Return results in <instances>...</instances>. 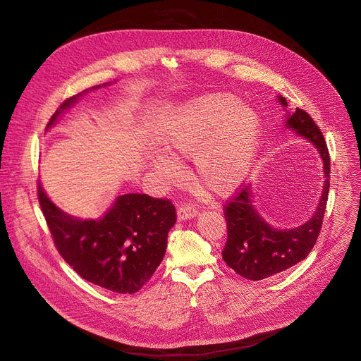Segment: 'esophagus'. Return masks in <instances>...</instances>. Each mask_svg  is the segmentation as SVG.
Here are the masks:
<instances>
[{
	"mask_svg": "<svg viewBox=\"0 0 361 361\" xmlns=\"http://www.w3.org/2000/svg\"><path fill=\"white\" fill-rule=\"evenodd\" d=\"M197 216V209L195 206L190 204H184L177 211V218L178 221H185V219H193Z\"/></svg>",
	"mask_w": 361,
	"mask_h": 361,
	"instance_id": "1",
	"label": "esophagus"
}]
</instances>
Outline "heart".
<instances>
[{"label":"heart","mask_w":361,"mask_h":361,"mask_svg":"<svg viewBox=\"0 0 361 361\" xmlns=\"http://www.w3.org/2000/svg\"><path fill=\"white\" fill-rule=\"evenodd\" d=\"M263 137L259 114L233 93L204 94L181 108L166 124L161 145L171 158L193 157V176L216 196L233 193L249 177ZM162 155L152 168L168 184L178 181L177 164Z\"/></svg>","instance_id":"heart-1"}]
</instances>
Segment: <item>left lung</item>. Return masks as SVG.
<instances>
[{"label": "left lung", "mask_w": 361, "mask_h": 361, "mask_svg": "<svg viewBox=\"0 0 361 361\" xmlns=\"http://www.w3.org/2000/svg\"><path fill=\"white\" fill-rule=\"evenodd\" d=\"M278 102L286 111V127L297 136L310 142L319 152L324 165V187L316 211L312 218L294 228H275L264 219L253 204L252 185L244 187L225 207L228 237L222 252V259L238 275L250 281H260L290 269L306 259L316 244L324 221L329 193L331 161L322 131L307 112L295 108L288 112L287 99L279 94Z\"/></svg>", "instance_id": "left-lung-1"}]
</instances>
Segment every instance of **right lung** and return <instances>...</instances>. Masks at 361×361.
Wrapping results in <instances>:
<instances>
[{
	"label": "right lung",
	"instance_id": "obj_1",
	"mask_svg": "<svg viewBox=\"0 0 361 361\" xmlns=\"http://www.w3.org/2000/svg\"><path fill=\"white\" fill-rule=\"evenodd\" d=\"M74 94L55 111L47 130L83 93ZM37 196L60 255L83 279L118 294L137 293L154 275L166 250L176 207L147 195H120L98 219H80L60 209L37 184Z\"/></svg>",
	"mask_w": 361,
	"mask_h": 361
}]
</instances>
